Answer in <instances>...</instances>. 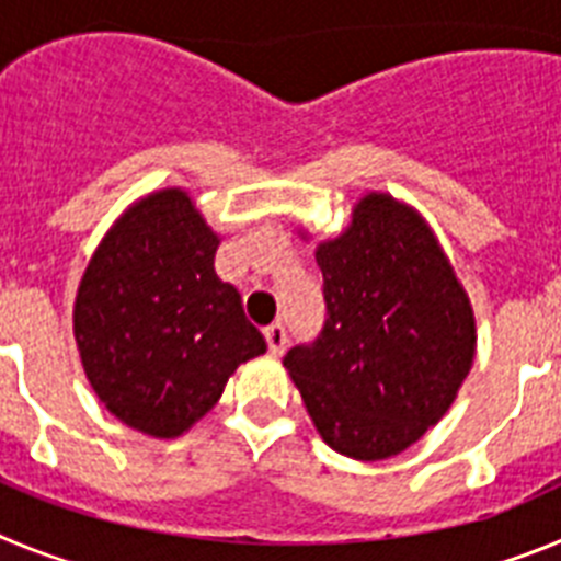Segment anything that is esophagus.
I'll return each mask as SVG.
<instances>
[{
  "label": "esophagus",
  "instance_id": "1",
  "mask_svg": "<svg viewBox=\"0 0 561 561\" xmlns=\"http://www.w3.org/2000/svg\"><path fill=\"white\" fill-rule=\"evenodd\" d=\"M264 336H266V345H270V351L272 354H284V348H286V329L280 323H272V325H266L264 329Z\"/></svg>",
  "mask_w": 561,
  "mask_h": 561
}]
</instances>
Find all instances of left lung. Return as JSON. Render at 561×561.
<instances>
[{
  "instance_id": "1",
  "label": "left lung",
  "mask_w": 561,
  "mask_h": 561,
  "mask_svg": "<svg viewBox=\"0 0 561 561\" xmlns=\"http://www.w3.org/2000/svg\"><path fill=\"white\" fill-rule=\"evenodd\" d=\"M314 257L325 323L284 368L334 453H404L438 424L472 368L469 295L427 221L388 193L362 196L345 232Z\"/></svg>"
}]
</instances>
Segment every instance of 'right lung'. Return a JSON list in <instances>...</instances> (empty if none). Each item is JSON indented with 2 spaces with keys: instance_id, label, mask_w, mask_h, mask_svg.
Wrapping results in <instances>:
<instances>
[{
  "instance_id": "right-lung-1",
  "label": "right lung",
  "mask_w": 561,
  "mask_h": 561,
  "mask_svg": "<svg viewBox=\"0 0 561 561\" xmlns=\"http://www.w3.org/2000/svg\"><path fill=\"white\" fill-rule=\"evenodd\" d=\"M221 238L182 187L134 202L103 236L72 311L98 399L126 427L176 438L221 399L241 362L266 351L213 257Z\"/></svg>"
}]
</instances>
